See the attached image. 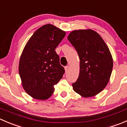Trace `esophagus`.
I'll return each mask as SVG.
<instances>
[{
    "label": "esophagus",
    "instance_id": "1",
    "mask_svg": "<svg viewBox=\"0 0 127 127\" xmlns=\"http://www.w3.org/2000/svg\"><path fill=\"white\" fill-rule=\"evenodd\" d=\"M64 69H65V71H66V72H68L69 69V66H65Z\"/></svg>",
    "mask_w": 127,
    "mask_h": 127
}]
</instances>
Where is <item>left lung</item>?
Segmentation results:
<instances>
[{"mask_svg": "<svg viewBox=\"0 0 127 127\" xmlns=\"http://www.w3.org/2000/svg\"><path fill=\"white\" fill-rule=\"evenodd\" d=\"M80 58V73L73 89L82 96L96 95L109 80L113 60L101 37L92 29L73 31L67 37Z\"/></svg>", "mask_w": 127, "mask_h": 127, "instance_id": "1", "label": "left lung"}]
</instances>
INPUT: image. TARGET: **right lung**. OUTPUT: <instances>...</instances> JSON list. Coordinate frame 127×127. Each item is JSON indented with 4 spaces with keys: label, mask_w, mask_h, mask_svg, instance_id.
<instances>
[{
    "label": "right lung",
    "mask_w": 127,
    "mask_h": 127,
    "mask_svg": "<svg viewBox=\"0 0 127 127\" xmlns=\"http://www.w3.org/2000/svg\"><path fill=\"white\" fill-rule=\"evenodd\" d=\"M66 32L50 24L42 26L33 34L24 47L19 63L23 87L29 95L45 100L53 93L64 74L55 48Z\"/></svg>",
    "instance_id": "obj_1"
}]
</instances>
